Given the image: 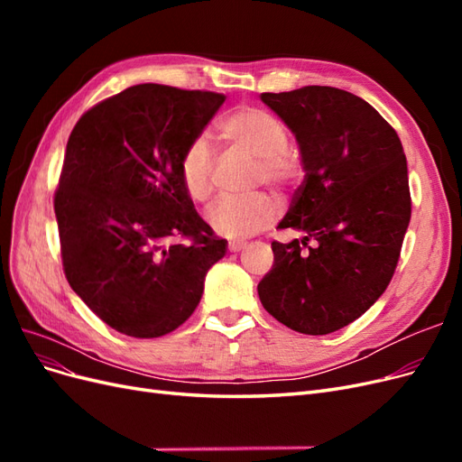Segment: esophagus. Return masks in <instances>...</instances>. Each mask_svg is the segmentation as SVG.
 Listing matches in <instances>:
<instances>
[{"label": "esophagus", "mask_w": 462, "mask_h": 462, "mask_svg": "<svg viewBox=\"0 0 462 462\" xmlns=\"http://www.w3.org/2000/svg\"><path fill=\"white\" fill-rule=\"evenodd\" d=\"M245 246H246L245 241H229V245H227L229 253H241V250H243Z\"/></svg>", "instance_id": "1"}]
</instances>
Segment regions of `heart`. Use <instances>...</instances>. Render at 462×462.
<instances>
[{
    "instance_id": "b5f03b06",
    "label": "heart",
    "mask_w": 462,
    "mask_h": 462,
    "mask_svg": "<svg viewBox=\"0 0 462 462\" xmlns=\"http://www.w3.org/2000/svg\"><path fill=\"white\" fill-rule=\"evenodd\" d=\"M217 136L229 148L256 160L254 183L275 189L295 183L299 162L287 150V129L272 114L258 107H239L217 123ZM214 156L202 138L192 141L180 156L179 177L192 202H206L212 192ZM277 216V206L268 194L219 199L208 208L206 219L216 233L227 239H246L265 229Z\"/></svg>"
}]
</instances>
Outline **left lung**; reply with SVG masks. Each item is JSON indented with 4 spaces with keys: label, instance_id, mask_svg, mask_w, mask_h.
Returning a JSON list of instances; mask_svg holds the SVG:
<instances>
[{
    "label": "left lung",
    "instance_id": "8db88e82",
    "mask_svg": "<svg viewBox=\"0 0 462 462\" xmlns=\"http://www.w3.org/2000/svg\"><path fill=\"white\" fill-rule=\"evenodd\" d=\"M260 97L295 134L304 180L277 226L302 239L272 243L258 295L283 326L328 335L365 314L395 273L411 221L407 158L395 129L351 92L302 87Z\"/></svg>",
    "mask_w": 462,
    "mask_h": 462
}]
</instances>
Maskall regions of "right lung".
Masks as SVG:
<instances>
[{"label": "right lung", "instance_id": "obj_1", "mask_svg": "<svg viewBox=\"0 0 462 462\" xmlns=\"http://www.w3.org/2000/svg\"><path fill=\"white\" fill-rule=\"evenodd\" d=\"M223 102L216 92L136 85L88 109L69 136L53 199L63 272L82 302L129 337L185 324L208 270L227 253L179 177L185 148Z\"/></svg>", "mask_w": 462, "mask_h": 462}]
</instances>
